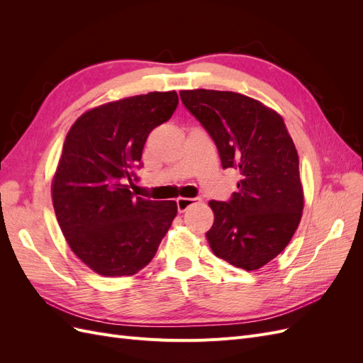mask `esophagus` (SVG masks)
Returning a JSON list of instances; mask_svg holds the SVG:
<instances>
[{
    "label": "esophagus",
    "mask_w": 363,
    "mask_h": 363,
    "mask_svg": "<svg viewBox=\"0 0 363 363\" xmlns=\"http://www.w3.org/2000/svg\"><path fill=\"white\" fill-rule=\"evenodd\" d=\"M195 203H200V199H177V208L179 212L183 213L186 208L191 207Z\"/></svg>",
    "instance_id": "34e87169"
}]
</instances>
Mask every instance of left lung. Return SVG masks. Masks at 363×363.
Masks as SVG:
<instances>
[{
    "label": "left lung",
    "instance_id": "obj_1",
    "mask_svg": "<svg viewBox=\"0 0 363 363\" xmlns=\"http://www.w3.org/2000/svg\"><path fill=\"white\" fill-rule=\"evenodd\" d=\"M184 107L213 139L223 168L239 171L238 192L212 200L213 255L255 271L286 248L304 206L298 152L283 118L250 96L227 91H182Z\"/></svg>",
    "mask_w": 363,
    "mask_h": 363
}]
</instances>
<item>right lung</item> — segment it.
<instances>
[{
	"instance_id": "1",
	"label": "right lung",
	"mask_w": 363,
	"mask_h": 363,
	"mask_svg": "<svg viewBox=\"0 0 363 363\" xmlns=\"http://www.w3.org/2000/svg\"><path fill=\"white\" fill-rule=\"evenodd\" d=\"M179 95L150 92L91 108L65 139L51 194L63 236L92 271L133 276L155 257L177 215L175 201L130 191L152 128L167 123Z\"/></svg>"
}]
</instances>
